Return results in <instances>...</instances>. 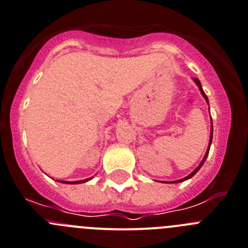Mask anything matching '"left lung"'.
Returning <instances> with one entry per match:
<instances>
[{
  "label": "left lung",
  "mask_w": 248,
  "mask_h": 248,
  "mask_svg": "<svg viewBox=\"0 0 248 248\" xmlns=\"http://www.w3.org/2000/svg\"><path fill=\"white\" fill-rule=\"evenodd\" d=\"M192 79L194 80V83H196V84H197V87L200 88V92H201V94H202V95H203V98L205 99V101H207V104H209V101H208V98H207V95H205V93L203 92V88H202V85H201V82H200V80H198L197 78H192ZM212 140H213V122H212V127H210V137H209V144H208V149H207V152H205V155H204V158H203V160L201 161V164H200V165L197 166V168L194 169V171H192V172L189 173L188 176L184 177V179H181V180H177V181H172V182H171V184H176V182H182V181H186V180L191 179L192 176H194V175H196V172H197V171L200 170L201 168H202V165H203V164H204L205 159H207V156H208V153H209V149H210V144H212Z\"/></svg>",
  "instance_id": "8db88e82"
}]
</instances>
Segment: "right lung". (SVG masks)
<instances>
[{
  "label": "right lung",
  "mask_w": 248,
  "mask_h": 248,
  "mask_svg": "<svg viewBox=\"0 0 248 248\" xmlns=\"http://www.w3.org/2000/svg\"><path fill=\"white\" fill-rule=\"evenodd\" d=\"M89 180H92V177H89V179H85V180H80V181H73V182L59 181V182H62V184H72V185H76V184H83V182H87V181H89Z\"/></svg>",
  "instance_id": "1"
}]
</instances>
